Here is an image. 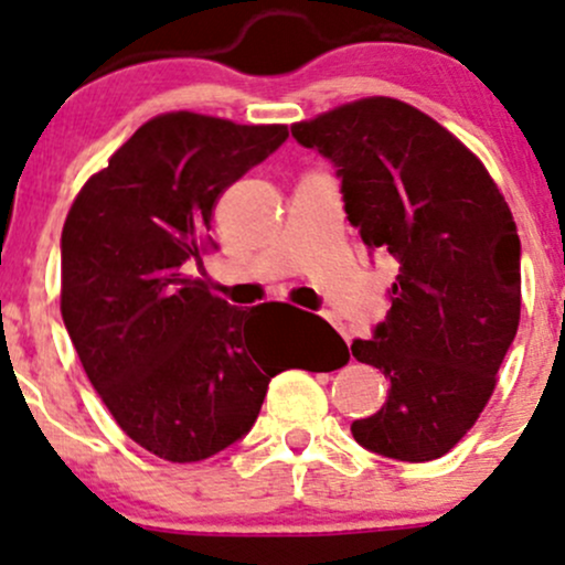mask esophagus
<instances>
[{
	"mask_svg": "<svg viewBox=\"0 0 565 565\" xmlns=\"http://www.w3.org/2000/svg\"><path fill=\"white\" fill-rule=\"evenodd\" d=\"M326 320H328V322H331V326L335 328V331H339L341 335H344V339H347V344H350V333H347L344 322H339V320H335V317H333L331 312H326Z\"/></svg>",
	"mask_w": 565,
	"mask_h": 565,
	"instance_id": "34e87169",
	"label": "esophagus"
}]
</instances>
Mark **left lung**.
<instances>
[{"label":"left lung","instance_id":"left-lung-1","mask_svg":"<svg viewBox=\"0 0 565 565\" xmlns=\"http://www.w3.org/2000/svg\"><path fill=\"white\" fill-rule=\"evenodd\" d=\"M341 181L347 218L397 264L390 315L352 354L386 403L352 435L397 461L448 454L486 408L521 320V237L483 162L433 117L363 98L290 128Z\"/></svg>","mask_w":565,"mask_h":565}]
</instances>
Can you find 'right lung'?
I'll return each instance as SVG.
<instances>
[{
    "label": "right lung",
    "instance_id": "obj_1",
    "mask_svg": "<svg viewBox=\"0 0 565 565\" xmlns=\"http://www.w3.org/2000/svg\"><path fill=\"white\" fill-rule=\"evenodd\" d=\"M285 138V125L162 114L114 151L66 215L63 326L122 433L160 459L183 465L230 448L256 424L271 379L294 367L288 339L262 326L264 307L245 312L189 277L202 269L215 200Z\"/></svg>",
    "mask_w": 565,
    "mask_h": 565
}]
</instances>
